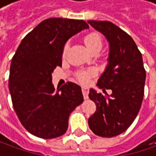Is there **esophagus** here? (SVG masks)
Instances as JSON below:
<instances>
[{
	"instance_id": "34e87169",
	"label": "esophagus",
	"mask_w": 156,
	"mask_h": 156,
	"mask_svg": "<svg viewBox=\"0 0 156 156\" xmlns=\"http://www.w3.org/2000/svg\"><path fill=\"white\" fill-rule=\"evenodd\" d=\"M81 91H82V94H83L84 99H87L88 98V89H87V87H82L81 88Z\"/></svg>"
}]
</instances>
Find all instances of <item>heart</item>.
<instances>
[{
  "label": "heart",
  "mask_w": 156,
  "mask_h": 156,
  "mask_svg": "<svg viewBox=\"0 0 156 156\" xmlns=\"http://www.w3.org/2000/svg\"><path fill=\"white\" fill-rule=\"evenodd\" d=\"M84 41H85V44L87 45V48L91 52L94 50H101L102 48V39L100 34L97 32H91V33L87 34L84 37ZM68 48H69V44H67L64 47V50H63L64 54H66ZM94 75V72L93 70L81 71L77 74V79L82 83H87V81H89V78Z\"/></svg>",
  "instance_id": "b5f03b06"
}]
</instances>
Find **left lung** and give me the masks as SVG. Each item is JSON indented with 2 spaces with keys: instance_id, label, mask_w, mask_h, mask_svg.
Masks as SVG:
<instances>
[{
  "instance_id": "left-lung-1",
  "label": "left lung",
  "mask_w": 156,
  "mask_h": 156,
  "mask_svg": "<svg viewBox=\"0 0 156 156\" xmlns=\"http://www.w3.org/2000/svg\"><path fill=\"white\" fill-rule=\"evenodd\" d=\"M109 43L108 65L97 87L111 89L107 96L90 88L88 97L96 111L88 118L94 134L113 137L123 133L135 121L144 95L146 71L137 46L126 32L110 21H87Z\"/></svg>"
}]
</instances>
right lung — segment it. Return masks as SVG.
I'll use <instances>...</instances> for the list:
<instances>
[{
  "instance_id": "obj_1",
  "label": "right lung",
  "mask_w": 156,
  "mask_h": 156,
  "mask_svg": "<svg viewBox=\"0 0 156 156\" xmlns=\"http://www.w3.org/2000/svg\"><path fill=\"white\" fill-rule=\"evenodd\" d=\"M88 27L82 20L49 18L20 43L10 65L9 87L15 113L30 134L43 139L64 135L70 114L82 103L81 87L68 82L55 89L52 73L62 66L66 42Z\"/></svg>"
}]
</instances>
